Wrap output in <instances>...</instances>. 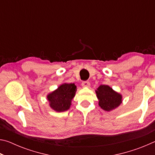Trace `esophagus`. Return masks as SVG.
Masks as SVG:
<instances>
[{
  "label": "esophagus",
  "mask_w": 155,
  "mask_h": 155,
  "mask_svg": "<svg viewBox=\"0 0 155 155\" xmlns=\"http://www.w3.org/2000/svg\"><path fill=\"white\" fill-rule=\"evenodd\" d=\"M81 85H82V87H90V83L89 81H83L82 84H81Z\"/></svg>",
  "instance_id": "esophagus-1"
}]
</instances>
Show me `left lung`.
Returning <instances> with one entry per match:
<instances>
[{
	"label": "left lung",
	"mask_w": 155,
	"mask_h": 155,
	"mask_svg": "<svg viewBox=\"0 0 155 155\" xmlns=\"http://www.w3.org/2000/svg\"><path fill=\"white\" fill-rule=\"evenodd\" d=\"M99 100V106L104 111H109L122 103V95L108 85H101L96 91Z\"/></svg>",
	"instance_id": "8db88e82"
}]
</instances>
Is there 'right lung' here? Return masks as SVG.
I'll use <instances>...</instances> for the list:
<instances>
[{
	"label": "right lung",
	"instance_id": "right-lung-1",
	"mask_svg": "<svg viewBox=\"0 0 155 155\" xmlns=\"http://www.w3.org/2000/svg\"><path fill=\"white\" fill-rule=\"evenodd\" d=\"M77 86L74 83H64L56 90L47 96L50 107L58 112L67 111L71 105V101L75 96Z\"/></svg>",
	"mask_w": 155,
	"mask_h": 155
}]
</instances>
